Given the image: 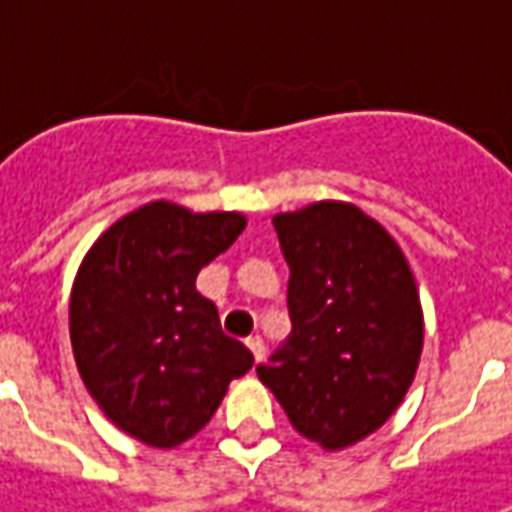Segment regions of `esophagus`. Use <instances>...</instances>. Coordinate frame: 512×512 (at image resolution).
Returning <instances> with one entry per match:
<instances>
[{"instance_id":"obj_1","label":"esophagus","mask_w":512,"mask_h":512,"mask_svg":"<svg viewBox=\"0 0 512 512\" xmlns=\"http://www.w3.org/2000/svg\"><path fill=\"white\" fill-rule=\"evenodd\" d=\"M247 347H250L253 359H256V362H262V356H265V342H262L259 336H250V339H247Z\"/></svg>"}]
</instances>
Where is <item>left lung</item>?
Segmentation results:
<instances>
[{
  "label": "left lung",
  "instance_id": "obj_1",
  "mask_svg": "<svg viewBox=\"0 0 512 512\" xmlns=\"http://www.w3.org/2000/svg\"><path fill=\"white\" fill-rule=\"evenodd\" d=\"M290 267V336L256 364L290 424L327 450L379 430L422 353V305L399 245L342 202L273 219Z\"/></svg>",
  "mask_w": 512,
  "mask_h": 512
}]
</instances>
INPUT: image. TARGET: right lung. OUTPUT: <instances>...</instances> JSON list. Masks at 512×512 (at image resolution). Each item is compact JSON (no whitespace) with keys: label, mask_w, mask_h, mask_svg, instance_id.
Here are the masks:
<instances>
[{"label":"right lung","mask_w":512,"mask_h":512,"mask_svg":"<svg viewBox=\"0 0 512 512\" xmlns=\"http://www.w3.org/2000/svg\"><path fill=\"white\" fill-rule=\"evenodd\" d=\"M245 216L153 202L90 247L70 296V342L90 396L133 439L176 447L205 427L253 367L222 333L196 276L239 239Z\"/></svg>","instance_id":"obj_1"}]
</instances>
